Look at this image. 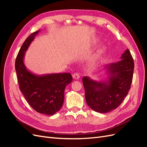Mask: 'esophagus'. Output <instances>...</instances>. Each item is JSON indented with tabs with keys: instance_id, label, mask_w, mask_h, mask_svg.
Returning a JSON list of instances; mask_svg holds the SVG:
<instances>
[{
	"instance_id": "esophagus-1",
	"label": "esophagus",
	"mask_w": 147,
	"mask_h": 147,
	"mask_svg": "<svg viewBox=\"0 0 147 147\" xmlns=\"http://www.w3.org/2000/svg\"><path fill=\"white\" fill-rule=\"evenodd\" d=\"M72 77H73V78H74V79L78 80V79H79V78H80V75H79V74H78V73H74V74L72 75Z\"/></svg>"
}]
</instances>
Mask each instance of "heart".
I'll use <instances>...</instances> for the list:
<instances>
[{
  "label": "heart",
  "mask_w": 147,
  "mask_h": 147,
  "mask_svg": "<svg viewBox=\"0 0 147 147\" xmlns=\"http://www.w3.org/2000/svg\"><path fill=\"white\" fill-rule=\"evenodd\" d=\"M99 55H100V53H99V52H98V53H97V54L96 55V56H95V59L97 58V57H98L99 56Z\"/></svg>",
  "instance_id": "1"
}]
</instances>
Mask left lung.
I'll use <instances>...</instances> for the list:
<instances>
[{"instance_id": "1", "label": "left lung", "mask_w": 147, "mask_h": 147, "mask_svg": "<svg viewBox=\"0 0 147 147\" xmlns=\"http://www.w3.org/2000/svg\"><path fill=\"white\" fill-rule=\"evenodd\" d=\"M109 74L107 82H97L83 77L86 103L99 113H107L117 109L129 91L133 78L134 63L129 50L123 53L121 60L106 65Z\"/></svg>"}]
</instances>
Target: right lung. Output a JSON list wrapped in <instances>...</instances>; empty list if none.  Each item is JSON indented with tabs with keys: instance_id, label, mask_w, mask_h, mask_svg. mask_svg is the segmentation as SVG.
I'll return each mask as SVG.
<instances>
[{
	"instance_id": "1",
	"label": "right lung",
	"mask_w": 147,
	"mask_h": 147,
	"mask_svg": "<svg viewBox=\"0 0 147 147\" xmlns=\"http://www.w3.org/2000/svg\"><path fill=\"white\" fill-rule=\"evenodd\" d=\"M38 32L31 34L21 46L16 58L15 70L20 90L31 107L40 113L53 115L63 106L65 88L72 82V77L70 73L37 76L26 69L23 63L24 51Z\"/></svg>"
}]
</instances>
